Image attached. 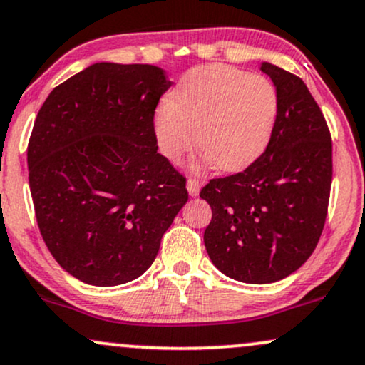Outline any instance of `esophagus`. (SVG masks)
<instances>
[{
  "mask_svg": "<svg viewBox=\"0 0 365 365\" xmlns=\"http://www.w3.org/2000/svg\"><path fill=\"white\" fill-rule=\"evenodd\" d=\"M186 187H187V192H190V196H198L200 195V182L196 181V179H192V178L187 179Z\"/></svg>",
  "mask_w": 365,
  "mask_h": 365,
  "instance_id": "esophagus-1",
  "label": "esophagus"
}]
</instances>
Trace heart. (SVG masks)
<instances>
[{
  "mask_svg": "<svg viewBox=\"0 0 365 365\" xmlns=\"http://www.w3.org/2000/svg\"><path fill=\"white\" fill-rule=\"evenodd\" d=\"M277 109V90L268 78L210 64L186 73L174 98L157 106L153 135L169 160H181L198 140L203 162H213L220 170H239L267 148Z\"/></svg>",
  "mask_w": 365,
  "mask_h": 365,
  "instance_id": "heart-1",
  "label": "heart"
}]
</instances>
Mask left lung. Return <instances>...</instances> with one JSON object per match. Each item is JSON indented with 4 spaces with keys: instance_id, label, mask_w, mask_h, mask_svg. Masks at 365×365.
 <instances>
[{
    "instance_id": "obj_1",
    "label": "left lung",
    "mask_w": 365,
    "mask_h": 365,
    "mask_svg": "<svg viewBox=\"0 0 365 365\" xmlns=\"http://www.w3.org/2000/svg\"><path fill=\"white\" fill-rule=\"evenodd\" d=\"M278 109L264 153L242 173L212 179L200 192L212 207L205 247L224 275L273 284L309 259L327 220L331 136L306 83L272 63L261 64Z\"/></svg>"
}]
</instances>
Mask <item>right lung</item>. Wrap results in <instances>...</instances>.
I'll return each instance as SVG.
<instances>
[{"label":"right lung","mask_w":365,"mask_h":365,"mask_svg":"<svg viewBox=\"0 0 365 365\" xmlns=\"http://www.w3.org/2000/svg\"><path fill=\"white\" fill-rule=\"evenodd\" d=\"M170 85L152 64L96 63L38 110L27 150L38 230L59 267L83 284L143 275L186 205V179L157 153L152 124Z\"/></svg>","instance_id":"add662e5"}]
</instances>
